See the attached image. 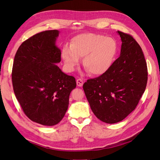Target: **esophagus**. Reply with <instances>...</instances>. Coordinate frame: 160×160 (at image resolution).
I'll use <instances>...</instances> for the list:
<instances>
[{"mask_svg":"<svg viewBox=\"0 0 160 160\" xmlns=\"http://www.w3.org/2000/svg\"><path fill=\"white\" fill-rule=\"evenodd\" d=\"M83 83H84V81H83V80L82 79H77V86H79V87L83 86Z\"/></svg>","mask_w":160,"mask_h":160,"instance_id":"34e87169","label":"esophagus"}]
</instances>
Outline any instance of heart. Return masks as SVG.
Instances as JSON below:
<instances>
[{
	"mask_svg": "<svg viewBox=\"0 0 160 160\" xmlns=\"http://www.w3.org/2000/svg\"><path fill=\"white\" fill-rule=\"evenodd\" d=\"M117 43L112 38L93 33H85L72 38L71 46H65L62 58L67 69H75L83 58L84 68L91 75L99 76L112 65L117 53Z\"/></svg>",
	"mask_w": 160,
	"mask_h": 160,
	"instance_id": "heart-1",
	"label": "heart"
}]
</instances>
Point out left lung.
Masks as SVG:
<instances>
[{
	"mask_svg": "<svg viewBox=\"0 0 160 160\" xmlns=\"http://www.w3.org/2000/svg\"><path fill=\"white\" fill-rule=\"evenodd\" d=\"M118 32L122 41L121 55L107 72L83 85L92 111L107 123L121 122L136 108L148 82L141 47L129 34Z\"/></svg>",
	"mask_w": 160,
	"mask_h": 160,
	"instance_id": "8db88e82",
	"label": "left lung"
}]
</instances>
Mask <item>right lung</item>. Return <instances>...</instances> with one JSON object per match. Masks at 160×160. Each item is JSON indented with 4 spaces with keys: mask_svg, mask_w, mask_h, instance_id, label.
<instances>
[{
    "mask_svg": "<svg viewBox=\"0 0 160 160\" xmlns=\"http://www.w3.org/2000/svg\"><path fill=\"white\" fill-rule=\"evenodd\" d=\"M57 30L35 34L24 41L14 57L12 82L16 98L27 117L52 126L63 118L69 95L76 88L74 77L62 72L56 63L61 51L55 45Z\"/></svg>",
    "mask_w": 160,
    "mask_h": 160,
    "instance_id": "1",
    "label": "right lung"
}]
</instances>
